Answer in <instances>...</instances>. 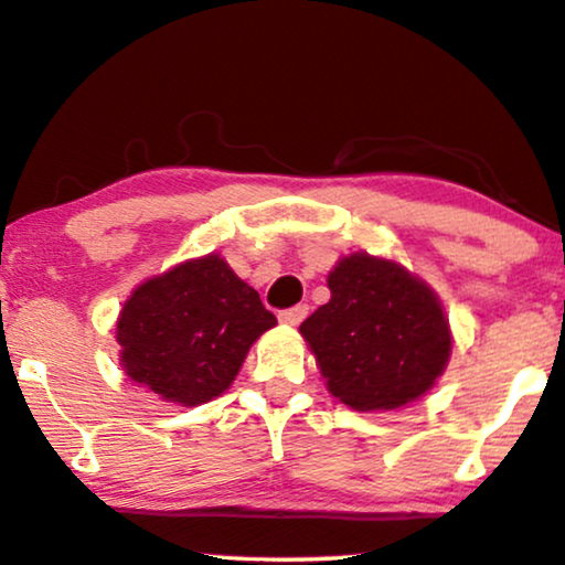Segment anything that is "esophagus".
<instances>
[{
	"mask_svg": "<svg viewBox=\"0 0 565 565\" xmlns=\"http://www.w3.org/2000/svg\"><path fill=\"white\" fill-rule=\"evenodd\" d=\"M307 305H297V307H289V309H281L279 312V320L284 322V324H299L301 320H305L307 317Z\"/></svg>",
	"mask_w": 565,
	"mask_h": 565,
	"instance_id": "1",
	"label": "esophagus"
}]
</instances>
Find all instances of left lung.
I'll list each match as a JSON object with an SVG mask.
<instances>
[{"instance_id": "1", "label": "left lung", "mask_w": 565, "mask_h": 565, "mask_svg": "<svg viewBox=\"0 0 565 565\" xmlns=\"http://www.w3.org/2000/svg\"><path fill=\"white\" fill-rule=\"evenodd\" d=\"M328 289V305L299 324L328 392L355 412H392L430 392L452 351L433 286L359 250L338 260Z\"/></svg>"}]
</instances>
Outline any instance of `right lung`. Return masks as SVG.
Instances as JSON below:
<instances>
[{"mask_svg": "<svg viewBox=\"0 0 565 565\" xmlns=\"http://www.w3.org/2000/svg\"><path fill=\"white\" fill-rule=\"evenodd\" d=\"M276 317L220 253L189 258L135 286L117 317L120 365L135 384L181 407L227 392Z\"/></svg>", "mask_w": 565, "mask_h": 565, "instance_id": "1", "label": "right lung"}]
</instances>
